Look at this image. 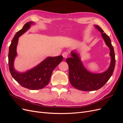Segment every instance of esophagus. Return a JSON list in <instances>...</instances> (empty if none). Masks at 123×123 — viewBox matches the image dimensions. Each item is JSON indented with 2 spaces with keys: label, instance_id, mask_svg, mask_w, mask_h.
I'll return each instance as SVG.
<instances>
[{
  "label": "esophagus",
  "instance_id": "1",
  "mask_svg": "<svg viewBox=\"0 0 123 123\" xmlns=\"http://www.w3.org/2000/svg\"><path fill=\"white\" fill-rule=\"evenodd\" d=\"M62 56L64 57V58H66L67 57L68 55V53L67 52H64L62 53Z\"/></svg>",
  "mask_w": 123,
  "mask_h": 123
}]
</instances>
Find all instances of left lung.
I'll return each mask as SVG.
<instances>
[{
  "label": "left lung",
  "instance_id": "left-lung-1",
  "mask_svg": "<svg viewBox=\"0 0 123 123\" xmlns=\"http://www.w3.org/2000/svg\"><path fill=\"white\" fill-rule=\"evenodd\" d=\"M94 26L101 33L103 39L110 49L111 62L108 69L99 73L90 72L84 67L80 54L74 50L71 52L72 57L66 59L69 66V78L71 84L78 90L84 91L97 90L104 86L112 76L115 64L114 49L110 37L98 25Z\"/></svg>",
  "mask_w": 123,
  "mask_h": 123
}]
</instances>
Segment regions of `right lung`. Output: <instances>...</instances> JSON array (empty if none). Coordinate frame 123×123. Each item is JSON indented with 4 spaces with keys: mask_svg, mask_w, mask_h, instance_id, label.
<instances>
[{
    "mask_svg": "<svg viewBox=\"0 0 123 123\" xmlns=\"http://www.w3.org/2000/svg\"><path fill=\"white\" fill-rule=\"evenodd\" d=\"M33 25L34 23L33 21L26 23L15 35L9 48V66L11 75L21 86L30 90H38L43 89L49 84L53 71L62 62L63 57L62 55L48 57L38 65L25 72H19L15 69L14 62L17 55L16 48L18 38Z\"/></svg>",
    "mask_w": 123,
    "mask_h": 123,
    "instance_id": "right-lung-1",
    "label": "right lung"
}]
</instances>
